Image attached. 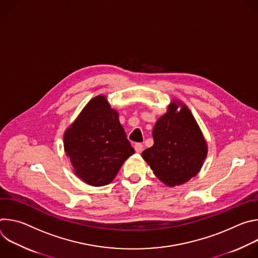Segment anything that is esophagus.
Returning <instances> with one entry per match:
<instances>
[{"mask_svg": "<svg viewBox=\"0 0 258 258\" xmlns=\"http://www.w3.org/2000/svg\"><path fill=\"white\" fill-rule=\"evenodd\" d=\"M143 145L141 144V143H137V144H135V146H134V148H135V151L136 152H138V153H141L142 151H143Z\"/></svg>", "mask_w": 258, "mask_h": 258, "instance_id": "esophagus-1", "label": "esophagus"}]
</instances>
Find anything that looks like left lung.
Segmentation results:
<instances>
[{
	"label": "left lung",
	"instance_id": "obj_1",
	"mask_svg": "<svg viewBox=\"0 0 258 258\" xmlns=\"http://www.w3.org/2000/svg\"><path fill=\"white\" fill-rule=\"evenodd\" d=\"M152 136L154 144L142 157L164 185H182L197 175L207 156V142L185 103L172 100Z\"/></svg>",
	"mask_w": 258,
	"mask_h": 258
}]
</instances>
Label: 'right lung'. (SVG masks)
I'll return each instance as SVG.
<instances>
[{
    "label": "right lung",
    "mask_w": 258,
    "mask_h": 258,
    "mask_svg": "<svg viewBox=\"0 0 258 258\" xmlns=\"http://www.w3.org/2000/svg\"><path fill=\"white\" fill-rule=\"evenodd\" d=\"M64 151L73 172L93 187L108 185L135 153L107 97L93 98L64 133Z\"/></svg>",
    "instance_id": "add662e5"
}]
</instances>
